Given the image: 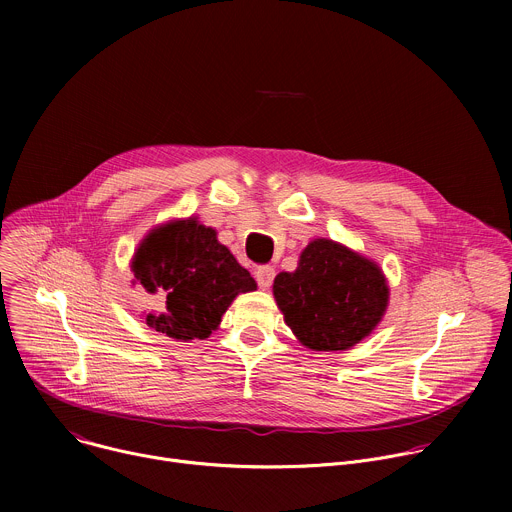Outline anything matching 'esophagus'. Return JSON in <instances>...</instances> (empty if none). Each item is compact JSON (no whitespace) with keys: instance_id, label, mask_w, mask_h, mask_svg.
<instances>
[{"instance_id":"34e87169","label":"esophagus","mask_w":512,"mask_h":512,"mask_svg":"<svg viewBox=\"0 0 512 512\" xmlns=\"http://www.w3.org/2000/svg\"><path fill=\"white\" fill-rule=\"evenodd\" d=\"M273 277H275V269L271 265H261L255 269V279L261 289H269L273 283Z\"/></svg>"}]
</instances>
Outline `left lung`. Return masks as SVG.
<instances>
[{
    "instance_id": "1",
    "label": "left lung",
    "mask_w": 512,
    "mask_h": 512,
    "mask_svg": "<svg viewBox=\"0 0 512 512\" xmlns=\"http://www.w3.org/2000/svg\"><path fill=\"white\" fill-rule=\"evenodd\" d=\"M273 296L285 324L312 350H346L381 322L389 287L373 261L328 239L312 241L294 273H279Z\"/></svg>"
}]
</instances>
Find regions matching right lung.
<instances>
[{"label":"right lung","instance_id":"1","mask_svg":"<svg viewBox=\"0 0 512 512\" xmlns=\"http://www.w3.org/2000/svg\"><path fill=\"white\" fill-rule=\"evenodd\" d=\"M135 281L162 300L145 324L176 340L208 338L231 302L257 289L233 253L196 218L154 229L131 261Z\"/></svg>","mask_w":512,"mask_h":512}]
</instances>
